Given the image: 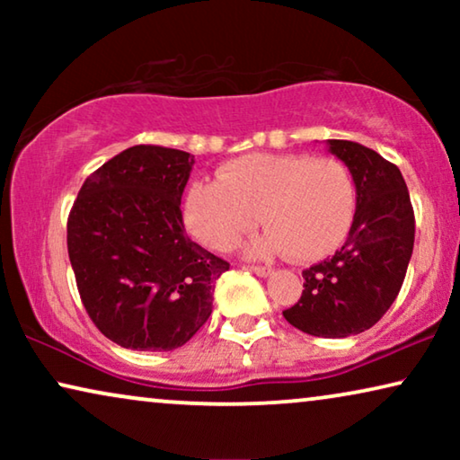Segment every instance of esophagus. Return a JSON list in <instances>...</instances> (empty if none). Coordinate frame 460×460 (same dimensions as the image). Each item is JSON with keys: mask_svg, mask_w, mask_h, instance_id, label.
Returning <instances> with one entry per match:
<instances>
[{"mask_svg": "<svg viewBox=\"0 0 460 460\" xmlns=\"http://www.w3.org/2000/svg\"><path fill=\"white\" fill-rule=\"evenodd\" d=\"M249 270H251V272H253V274H257V276H268L270 272H272V270L266 268V266H251Z\"/></svg>", "mask_w": 460, "mask_h": 460, "instance_id": "34e87169", "label": "esophagus"}]
</instances>
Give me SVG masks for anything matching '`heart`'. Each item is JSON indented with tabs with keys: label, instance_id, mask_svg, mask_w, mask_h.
Returning <instances> with one entry per match:
<instances>
[{
	"label": "heart",
	"instance_id": "heart-1",
	"mask_svg": "<svg viewBox=\"0 0 460 460\" xmlns=\"http://www.w3.org/2000/svg\"><path fill=\"white\" fill-rule=\"evenodd\" d=\"M268 232L255 253H280L297 261L331 255L348 238L356 216L349 169L331 156L244 155L219 169V180L188 190L184 222L205 247L228 251L257 224Z\"/></svg>",
	"mask_w": 460,
	"mask_h": 460
}]
</instances>
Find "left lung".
Segmentation results:
<instances>
[{"mask_svg":"<svg viewBox=\"0 0 460 460\" xmlns=\"http://www.w3.org/2000/svg\"><path fill=\"white\" fill-rule=\"evenodd\" d=\"M356 184L348 241L331 260L304 270V293L282 312L314 337L341 339L379 323L398 297L414 247V211L400 169L373 148L326 140Z\"/></svg>","mask_w":460,"mask_h":460,"instance_id":"obj_1","label":"left lung"}]
</instances>
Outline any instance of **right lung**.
Listing matches in <instances>:
<instances>
[{"label": "right lung", "mask_w": 460, "mask_h": 460, "mask_svg": "<svg viewBox=\"0 0 460 460\" xmlns=\"http://www.w3.org/2000/svg\"><path fill=\"white\" fill-rule=\"evenodd\" d=\"M194 156L131 146L84 181L66 222L68 260L87 316L128 349L181 348L211 316L230 268L186 234L181 194Z\"/></svg>", "instance_id": "obj_1"}]
</instances>
